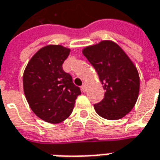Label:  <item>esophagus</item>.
<instances>
[{"mask_svg": "<svg viewBox=\"0 0 160 160\" xmlns=\"http://www.w3.org/2000/svg\"><path fill=\"white\" fill-rule=\"evenodd\" d=\"M81 90H82V92H87V85L84 83L82 86H81Z\"/></svg>", "mask_w": 160, "mask_h": 160, "instance_id": "esophagus-1", "label": "esophagus"}]
</instances>
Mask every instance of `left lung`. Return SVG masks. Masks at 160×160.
Here are the masks:
<instances>
[{"instance_id":"8db88e82","label":"left lung","mask_w":160,"mask_h":160,"mask_svg":"<svg viewBox=\"0 0 160 160\" xmlns=\"http://www.w3.org/2000/svg\"><path fill=\"white\" fill-rule=\"evenodd\" d=\"M94 67L104 98L94 104L95 111L107 120H118L134 108L140 92V77L134 62L118 43L104 40L82 49Z\"/></svg>"}]
</instances>
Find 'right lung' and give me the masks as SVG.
<instances>
[{
	"instance_id": "obj_1",
	"label": "right lung",
	"mask_w": 160,
	"mask_h": 160,
	"mask_svg": "<svg viewBox=\"0 0 160 160\" xmlns=\"http://www.w3.org/2000/svg\"><path fill=\"white\" fill-rule=\"evenodd\" d=\"M69 53L70 49L62 45H46L35 53L24 71L23 88L30 108L49 123L66 120L81 93L62 69Z\"/></svg>"
}]
</instances>
